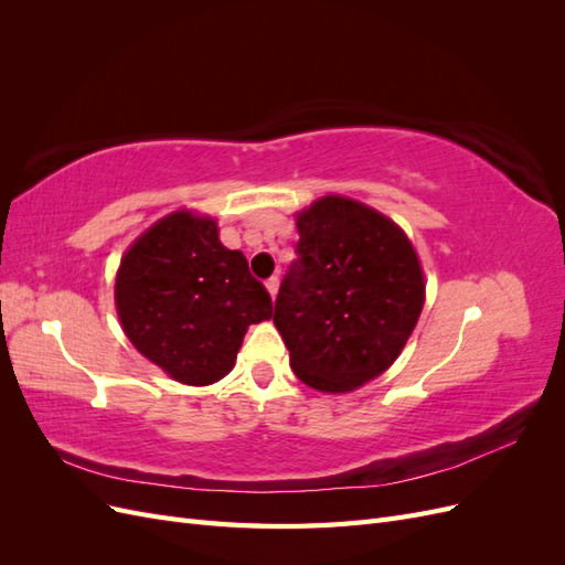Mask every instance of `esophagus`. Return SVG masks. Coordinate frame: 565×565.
<instances>
[{
    "instance_id": "obj_1",
    "label": "esophagus",
    "mask_w": 565,
    "mask_h": 565,
    "mask_svg": "<svg viewBox=\"0 0 565 565\" xmlns=\"http://www.w3.org/2000/svg\"><path fill=\"white\" fill-rule=\"evenodd\" d=\"M278 285H280V280H278L276 276L266 280V289H268V295H270L273 299H276V295H278Z\"/></svg>"
}]
</instances>
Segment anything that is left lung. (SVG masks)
Listing matches in <instances>:
<instances>
[{
	"label": "left lung",
	"mask_w": 565,
	"mask_h": 565,
	"mask_svg": "<svg viewBox=\"0 0 565 565\" xmlns=\"http://www.w3.org/2000/svg\"><path fill=\"white\" fill-rule=\"evenodd\" d=\"M299 259L280 282L273 322L297 377L347 393L391 367L424 306V273L401 226L324 195L297 214Z\"/></svg>",
	"instance_id": "1"
}]
</instances>
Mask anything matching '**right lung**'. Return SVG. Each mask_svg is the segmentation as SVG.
Instances as JSON below:
<instances>
[{"label": "right lung", "mask_w": 565, "mask_h": 565, "mask_svg": "<svg viewBox=\"0 0 565 565\" xmlns=\"http://www.w3.org/2000/svg\"><path fill=\"white\" fill-rule=\"evenodd\" d=\"M115 306L136 351L191 386L226 377L249 324L273 316L245 254L221 245L214 218L185 210L160 218L127 249Z\"/></svg>", "instance_id": "add662e5"}]
</instances>
